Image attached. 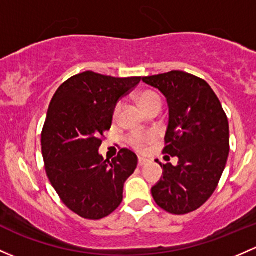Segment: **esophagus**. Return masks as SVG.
Listing matches in <instances>:
<instances>
[{
  "label": "esophagus",
  "mask_w": 256,
  "mask_h": 256,
  "mask_svg": "<svg viewBox=\"0 0 256 256\" xmlns=\"http://www.w3.org/2000/svg\"><path fill=\"white\" fill-rule=\"evenodd\" d=\"M147 163H148V160H146V158H142V157L138 158V166H144V164Z\"/></svg>",
  "instance_id": "obj_1"
}]
</instances>
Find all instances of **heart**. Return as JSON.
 I'll return each mask as SVG.
<instances>
[{"label": "heart", "mask_w": 256, "mask_h": 256, "mask_svg": "<svg viewBox=\"0 0 256 256\" xmlns=\"http://www.w3.org/2000/svg\"><path fill=\"white\" fill-rule=\"evenodd\" d=\"M136 100L137 103H138L140 108H141L144 112H148V110L152 109V108L154 106L160 108V106H162V99H160V96H158L157 93L152 92V90H144V92H141L136 96ZM120 106H121L119 103L116 106V108H115L114 110L115 116L119 114ZM153 138H154L153 134H134V135L128 137V144H130L134 148L141 150H144V147L146 146L147 144L152 142Z\"/></svg>", "instance_id": "b5f03b06"}]
</instances>
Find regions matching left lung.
I'll use <instances>...</instances> for the list:
<instances>
[{
	"mask_svg": "<svg viewBox=\"0 0 256 256\" xmlns=\"http://www.w3.org/2000/svg\"><path fill=\"white\" fill-rule=\"evenodd\" d=\"M166 98L169 108L163 176L152 188L156 204L173 214L195 211L211 198L230 154V125L206 80L182 71L142 78Z\"/></svg>",
	"mask_w": 256,
	"mask_h": 256,
	"instance_id": "left-lung-1",
	"label": "left lung"
}]
</instances>
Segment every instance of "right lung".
<instances>
[{
  "label": "right lung",
  "instance_id": "1",
  "mask_svg": "<svg viewBox=\"0 0 256 256\" xmlns=\"http://www.w3.org/2000/svg\"><path fill=\"white\" fill-rule=\"evenodd\" d=\"M140 80L86 71L64 82L51 99L42 132L45 170L62 202L83 218L100 220L114 212L135 172L132 150H120L109 162L98 150L119 99Z\"/></svg>",
  "mask_w": 256,
  "mask_h": 256
}]
</instances>
